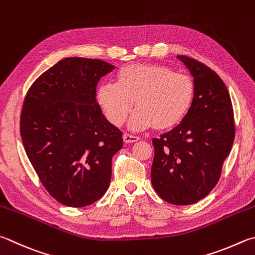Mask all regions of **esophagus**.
<instances>
[{
	"instance_id": "34e87169",
	"label": "esophagus",
	"mask_w": 255,
	"mask_h": 255,
	"mask_svg": "<svg viewBox=\"0 0 255 255\" xmlns=\"http://www.w3.org/2000/svg\"><path fill=\"white\" fill-rule=\"evenodd\" d=\"M123 139H124V142L131 143V142H136V141L139 140V137L129 135V133H124V135H123Z\"/></svg>"
}]
</instances>
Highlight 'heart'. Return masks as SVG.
Masks as SVG:
<instances>
[{"label": "heart", "mask_w": 255, "mask_h": 255, "mask_svg": "<svg viewBox=\"0 0 255 255\" xmlns=\"http://www.w3.org/2000/svg\"><path fill=\"white\" fill-rule=\"evenodd\" d=\"M194 98L195 83L191 77L154 63L120 68L116 83H104L96 91L97 104L114 126H120L135 105L128 123L132 130L175 128L189 113Z\"/></svg>", "instance_id": "b5f03b06"}]
</instances>
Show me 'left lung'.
I'll list each match as a JSON object with an SVG mask.
<instances>
[{"instance_id": "8db88e82", "label": "left lung", "mask_w": 255, "mask_h": 255, "mask_svg": "<svg viewBox=\"0 0 255 255\" xmlns=\"http://www.w3.org/2000/svg\"><path fill=\"white\" fill-rule=\"evenodd\" d=\"M177 58L194 78L195 98L177 127L152 139L151 184L164 201L189 205L219 182L234 141V114L228 88L214 71L185 55Z\"/></svg>"}]
</instances>
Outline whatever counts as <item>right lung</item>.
Wrapping results in <instances>:
<instances>
[{
	"instance_id": "1",
	"label": "right lung",
	"mask_w": 255,
	"mask_h": 255,
	"mask_svg": "<svg viewBox=\"0 0 255 255\" xmlns=\"http://www.w3.org/2000/svg\"><path fill=\"white\" fill-rule=\"evenodd\" d=\"M114 69L103 60L64 58L34 81L23 104L26 155L43 186L66 206L90 205L109 187L123 132L106 119L96 89Z\"/></svg>"
}]
</instances>
